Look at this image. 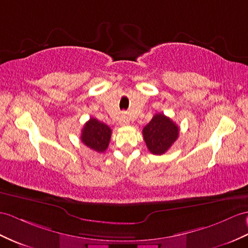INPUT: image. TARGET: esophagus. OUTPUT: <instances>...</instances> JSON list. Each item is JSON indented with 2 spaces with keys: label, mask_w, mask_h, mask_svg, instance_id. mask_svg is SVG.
Wrapping results in <instances>:
<instances>
[{
  "label": "esophagus",
  "mask_w": 248,
  "mask_h": 248,
  "mask_svg": "<svg viewBox=\"0 0 248 248\" xmlns=\"http://www.w3.org/2000/svg\"><path fill=\"white\" fill-rule=\"evenodd\" d=\"M120 124L122 125H125V124H129V119H128V117L125 116V115H123L122 117H120Z\"/></svg>",
  "instance_id": "34e87169"
}]
</instances>
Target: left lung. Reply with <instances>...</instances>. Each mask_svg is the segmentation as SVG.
Returning a JSON list of instances; mask_svg holds the SVG:
<instances>
[{"label":"left lung","mask_w":248,"mask_h":248,"mask_svg":"<svg viewBox=\"0 0 248 248\" xmlns=\"http://www.w3.org/2000/svg\"><path fill=\"white\" fill-rule=\"evenodd\" d=\"M180 129L173 120L164 114H155L151 122L142 129L143 140L152 154L162 155L177 140Z\"/></svg>","instance_id":"1"}]
</instances>
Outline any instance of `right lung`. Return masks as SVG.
Masks as SVG:
<instances>
[{"label":"right lung","instance_id":"add662e5","mask_svg":"<svg viewBox=\"0 0 248 248\" xmlns=\"http://www.w3.org/2000/svg\"><path fill=\"white\" fill-rule=\"evenodd\" d=\"M111 134L112 131L110 126L92 117L83 126L81 140L86 147L100 153L105 152L108 147Z\"/></svg>","mask_w":248,"mask_h":248}]
</instances>
